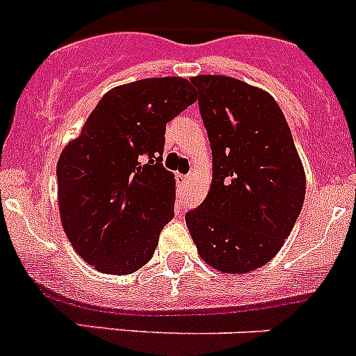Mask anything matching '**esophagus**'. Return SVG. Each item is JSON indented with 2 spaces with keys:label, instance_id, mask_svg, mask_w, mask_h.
Instances as JSON below:
<instances>
[{
  "label": "esophagus",
  "instance_id": "esophagus-1",
  "mask_svg": "<svg viewBox=\"0 0 356 356\" xmlns=\"http://www.w3.org/2000/svg\"><path fill=\"white\" fill-rule=\"evenodd\" d=\"M188 180H191V178H188V176H185V175H178L176 176V181H178V184H188Z\"/></svg>",
  "mask_w": 356,
  "mask_h": 356
}]
</instances>
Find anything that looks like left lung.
<instances>
[{"instance_id":"8db88e82","label":"left lung","mask_w":356,"mask_h":356,"mask_svg":"<svg viewBox=\"0 0 356 356\" xmlns=\"http://www.w3.org/2000/svg\"><path fill=\"white\" fill-rule=\"evenodd\" d=\"M213 159L210 192L185 215L200 256L224 273L266 265L284 245L305 197V172L273 97L226 76H197Z\"/></svg>"}]
</instances>
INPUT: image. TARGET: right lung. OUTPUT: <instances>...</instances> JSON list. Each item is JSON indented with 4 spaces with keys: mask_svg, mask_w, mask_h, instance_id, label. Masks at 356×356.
I'll use <instances>...</instances> for the list:
<instances>
[{
    "mask_svg": "<svg viewBox=\"0 0 356 356\" xmlns=\"http://www.w3.org/2000/svg\"><path fill=\"white\" fill-rule=\"evenodd\" d=\"M197 100L184 77L107 91L56 165L61 224L76 252L113 275L138 272L175 215V176L162 165L165 123Z\"/></svg>",
    "mask_w": 356,
    "mask_h": 356,
    "instance_id": "1",
    "label": "right lung"
}]
</instances>
